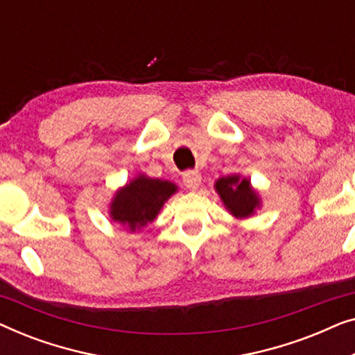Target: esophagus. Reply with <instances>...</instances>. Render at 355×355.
<instances>
[{"mask_svg": "<svg viewBox=\"0 0 355 355\" xmlns=\"http://www.w3.org/2000/svg\"><path fill=\"white\" fill-rule=\"evenodd\" d=\"M200 184H202V176L198 171H187L184 174V186H186L189 191H196Z\"/></svg>", "mask_w": 355, "mask_h": 355, "instance_id": "1", "label": "esophagus"}]
</instances>
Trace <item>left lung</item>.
Listing matches in <instances>:
<instances>
[{
  "label": "left lung",
  "instance_id": "1",
  "mask_svg": "<svg viewBox=\"0 0 355 355\" xmlns=\"http://www.w3.org/2000/svg\"><path fill=\"white\" fill-rule=\"evenodd\" d=\"M215 191L226 210L237 220L254 216L261 207L260 192L252 187L249 179L242 178L241 174H230L216 179Z\"/></svg>",
  "mask_w": 355,
  "mask_h": 355
}]
</instances>
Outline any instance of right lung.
Wrapping results in <instances>:
<instances>
[{"mask_svg":"<svg viewBox=\"0 0 355 355\" xmlns=\"http://www.w3.org/2000/svg\"><path fill=\"white\" fill-rule=\"evenodd\" d=\"M176 192L174 182L140 173L114 192L110 202V218L130 232L140 231L157 220L164 203Z\"/></svg>","mask_w":355,"mask_h":355,"instance_id":"1","label":"right lung"}]
</instances>
